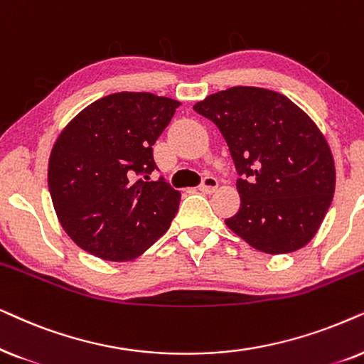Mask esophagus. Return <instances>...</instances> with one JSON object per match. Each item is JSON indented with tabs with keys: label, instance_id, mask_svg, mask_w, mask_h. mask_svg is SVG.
Here are the masks:
<instances>
[{
	"label": "esophagus",
	"instance_id": "esophagus-1",
	"mask_svg": "<svg viewBox=\"0 0 364 364\" xmlns=\"http://www.w3.org/2000/svg\"><path fill=\"white\" fill-rule=\"evenodd\" d=\"M200 190L203 193H208V195H211V193H215L218 190V179L213 178V176H206L200 185Z\"/></svg>",
	"mask_w": 364,
	"mask_h": 364
}]
</instances>
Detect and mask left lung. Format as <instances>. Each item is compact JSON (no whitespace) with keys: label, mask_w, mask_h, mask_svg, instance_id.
Returning <instances> with one entry per match:
<instances>
[{"label":"left lung","mask_w":364,"mask_h":364,"mask_svg":"<svg viewBox=\"0 0 364 364\" xmlns=\"http://www.w3.org/2000/svg\"><path fill=\"white\" fill-rule=\"evenodd\" d=\"M193 109L220 128L241 176V206L226 226L268 255L308 245L336 185L331 148L316 123L284 95L256 86L218 91Z\"/></svg>","instance_id":"obj_1"}]
</instances>
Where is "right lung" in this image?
Returning <instances> with one entry per match:
<instances>
[{"label":"right lung","mask_w":364,"mask_h":364,"mask_svg":"<svg viewBox=\"0 0 364 364\" xmlns=\"http://www.w3.org/2000/svg\"><path fill=\"white\" fill-rule=\"evenodd\" d=\"M179 105L123 91L96 100L63 128L48 188L58 221L81 250L124 263L168 231L181 193L163 179L149 181L156 168L151 146Z\"/></svg>","instance_id":"1"}]
</instances>
